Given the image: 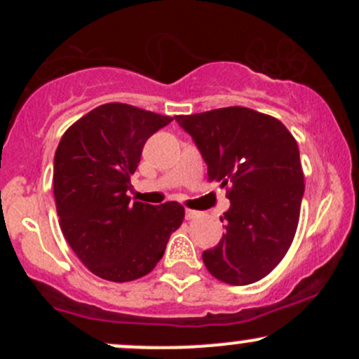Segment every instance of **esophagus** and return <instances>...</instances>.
Returning <instances> with one entry per match:
<instances>
[{
    "label": "esophagus",
    "instance_id": "esophagus-1",
    "mask_svg": "<svg viewBox=\"0 0 359 359\" xmlns=\"http://www.w3.org/2000/svg\"><path fill=\"white\" fill-rule=\"evenodd\" d=\"M198 215H200V213H198V212H194V210H189V208L186 210V219H187V220H193V219H196Z\"/></svg>",
    "mask_w": 359,
    "mask_h": 359
}]
</instances>
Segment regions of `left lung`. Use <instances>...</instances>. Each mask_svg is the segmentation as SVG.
Here are the masks:
<instances>
[{
  "label": "left lung",
  "mask_w": 359,
  "mask_h": 359,
  "mask_svg": "<svg viewBox=\"0 0 359 359\" xmlns=\"http://www.w3.org/2000/svg\"><path fill=\"white\" fill-rule=\"evenodd\" d=\"M208 165V180L226 187V233L203 252L206 269L229 285L262 280L295 236L304 194L299 146L280 119L248 107L175 116Z\"/></svg>",
  "instance_id": "obj_1"
}]
</instances>
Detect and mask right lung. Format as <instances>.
Listing matches in <instances>:
<instances>
[{
    "mask_svg": "<svg viewBox=\"0 0 359 359\" xmlns=\"http://www.w3.org/2000/svg\"><path fill=\"white\" fill-rule=\"evenodd\" d=\"M173 118L121 102L102 104L72 123L53 161L60 229L78 259L102 280L125 283L156 267L184 206L130 201V175L144 144Z\"/></svg>",
    "mask_w": 359,
    "mask_h": 359,
    "instance_id": "add662e5",
    "label": "right lung"
}]
</instances>
